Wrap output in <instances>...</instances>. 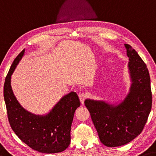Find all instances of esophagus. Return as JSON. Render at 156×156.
Listing matches in <instances>:
<instances>
[{"instance_id": "34e87169", "label": "esophagus", "mask_w": 156, "mask_h": 156, "mask_svg": "<svg viewBox=\"0 0 156 156\" xmlns=\"http://www.w3.org/2000/svg\"><path fill=\"white\" fill-rule=\"evenodd\" d=\"M86 94L85 93H80V94H79V98H80V102L83 103H84V101H85V98H86Z\"/></svg>"}]
</instances>
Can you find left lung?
<instances>
[{
	"mask_svg": "<svg viewBox=\"0 0 156 156\" xmlns=\"http://www.w3.org/2000/svg\"><path fill=\"white\" fill-rule=\"evenodd\" d=\"M124 46L132 82L129 93L117 105L103 101H85L101 142L108 147L126 144L135 139L142 131L151 110L152 94L147 65L131 46Z\"/></svg>",
	"mask_w": 156,
	"mask_h": 156,
	"instance_id": "obj_1",
	"label": "left lung"
}]
</instances>
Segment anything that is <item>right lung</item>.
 <instances>
[{
	"instance_id": "obj_1",
	"label": "right lung",
	"mask_w": 156,
	"mask_h": 156,
	"mask_svg": "<svg viewBox=\"0 0 156 156\" xmlns=\"http://www.w3.org/2000/svg\"><path fill=\"white\" fill-rule=\"evenodd\" d=\"M25 53L23 49L14 60L4 84V99L12 129L19 139L37 151L55 154L70 144L71 127L76 110L80 105L74 91L64 96L46 115L29 112L19 104L11 87V76Z\"/></svg>"
}]
</instances>
